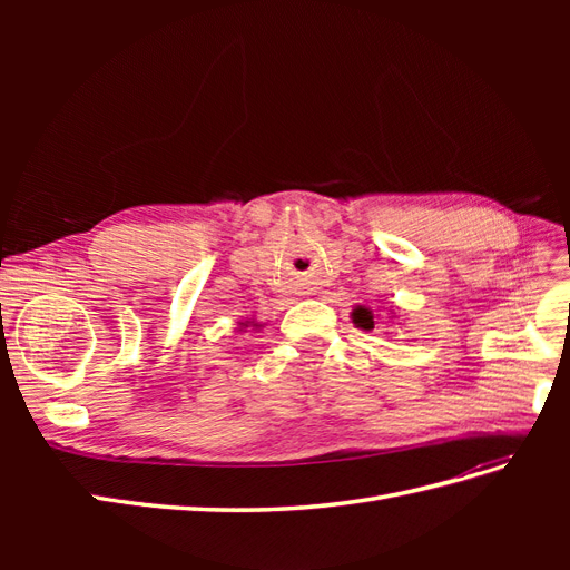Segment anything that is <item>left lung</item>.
<instances>
[{
	"label": "left lung",
	"instance_id": "8db88e82",
	"mask_svg": "<svg viewBox=\"0 0 570 570\" xmlns=\"http://www.w3.org/2000/svg\"><path fill=\"white\" fill-rule=\"evenodd\" d=\"M377 312H385L387 314V318H396V312L394 308L390 306V308H377ZM377 312H373L371 306H364V304H358V306H354V312H352V321H354V325L356 327H361V331H373L375 327V318H377Z\"/></svg>",
	"mask_w": 570,
	"mask_h": 570
}]
</instances>
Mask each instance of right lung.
<instances>
[{"instance_id": "add662e5", "label": "right lung", "mask_w": 570, "mask_h": 570, "mask_svg": "<svg viewBox=\"0 0 570 570\" xmlns=\"http://www.w3.org/2000/svg\"><path fill=\"white\" fill-rule=\"evenodd\" d=\"M245 327H264V323H256V321H245V323H239V331L245 333Z\"/></svg>"}]
</instances>
